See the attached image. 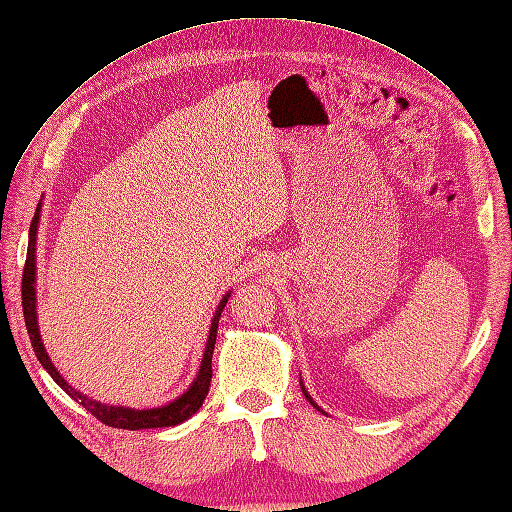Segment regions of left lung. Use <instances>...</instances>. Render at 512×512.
I'll use <instances>...</instances> for the list:
<instances>
[{
    "label": "left lung",
    "instance_id": "1",
    "mask_svg": "<svg viewBox=\"0 0 512 512\" xmlns=\"http://www.w3.org/2000/svg\"><path fill=\"white\" fill-rule=\"evenodd\" d=\"M300 386H302V393H304V397H306V399H309V403H311L313 407H317V410H319V405H317V403H315V401L311 399V395H309V393H306V391H304V384H300Z\"/></svg>",
    "mask_w": 512,
    "mask_h": 512
}]
</instances>
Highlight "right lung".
<instances>
[{"instance_id":"1","label":"right lung","mask_w":512,"mask_h":512,"mask_svg":"<svg viewBox=\"0 0 512 512\" xmlns=\"http://www.w3.org/2000/svg\"><path fill=\"white\" fill-rule=\"evenodd\" d=\"M37 220H39V206L37 212L33 216L31 229H29V248H27V260H25V269H23V315H25V323H27V332L31 338V346L33 351L46 367V372L52 376V380L63 388V391L75 399L77 403H81L86 410L100 420L102 424L113 426V428H126V431H140V428H161V426H176L180 422H185L189 416H193L203 399H206L208 391H210V382H212V355H214V344H216V330H218V321H220V313L224 309V304L229 300V294L222 298V302L218 304V311L212 319V327H210V338H208V346L206 353H203V361H201V370L195 378V382L191 384L189 391L174 399L172 403L163 405V407H155V410H130V407H115V405H105L92 401L90 397L77 393L71 384H67V380L56 372V367L52 365L42 338H39V330H37V315H35V233H37Z\"/></svg>"}]
</instances>
